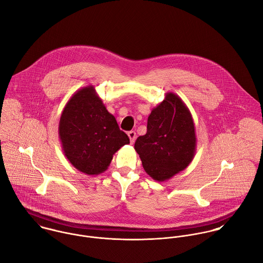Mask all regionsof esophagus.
Segmentation results:
<instances>
[{"instance_id":"1","label":"esophagus","mask_w":263,"mask_h":263,"mask_svg":"<svg viewBox=\"0 0 263 263\" xmlns=\"http://www.w3.org/2000/svg\"><path fill=\"white\" fill-rule=\"evenodd\" d=\"M128 137L130 139V142L133 143L135 141V139H136V133L134 131H129L128 132Z\"/></svg>"}]
</instances>
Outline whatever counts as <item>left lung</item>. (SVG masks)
<instances>
[{"instance_id":"obj_1","label":"left lung","mask_w":263,"mask_h":263,"mask_svg":"<svg viewBox=\"0 0 263 263\" xmlns=\"http://www.w3.org/2000/svg\"><path fill=\"white\" fill-rule=\"evenodd\" d=\"M134 148L144 171L156 181L163 182L185 170L196 152L195 126L192 115L173 92L153 108L147 132L139 136Z\"/></svg>"}]
</instances>
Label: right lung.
I'll return each mask as SVG.
<instances>
[{"label": "right lung", "mask_w": 263, "mask_h": 263, "mask_svg": "<svg viewBox=\"0 0 263 263\" xmlns=\"http://www.w3.org/2000/svg\"><path fill=\"white\" fill-rule=\"evenodd\" d=\"M59 138L71 164L89 176L104 173L112 156L130 143L92 85L77 90L65 105Z\"/></svg>", "instance_id": "add662e5"}]
</instances>
